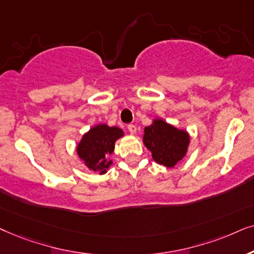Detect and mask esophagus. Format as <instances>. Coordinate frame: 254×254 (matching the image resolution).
Here are the masks:
<instances>
[{
    "label": "esophagus",
    "mask_w": 254,
    "mask_h": 254,
    "mask_svg": "<svg viewBox=\"0 0 254 254\" xmlns=\"http://www.w3.org/2000/svg\"><path fill=\"white\" fill-rule=\"evenodd\" d=\"M127 130H129V132L131 133V134H134L137 132V127H134V125H132V124H130L129 127H127Z\"/></svg>",
    "instance_id": "34e87169"
}]
</instances>
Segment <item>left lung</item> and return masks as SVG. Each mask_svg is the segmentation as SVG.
<instances>
[{"label":"left lung","mask_w":254,"mask_h":254,"mask_svg":"<svg viewBox=\"0 0 254 254\" xmlns=\"http://www.w3.org/2000/svg\"><path fill=\"white\" fill-rule=\"evenodd\" d=\"M143 143L157 164L173 168L187 154L190 136L188 131L178 129L162 118H154L144 127Z\"/></svg>","instance_id":"1"}]
</instances>
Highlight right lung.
Masks as SVG:
<instances>
[{
    "label": "right lung",
    "instance_id": "1",
    "mask_svg": "<svg viewBox=\"0 0 254 254\" xmlns=\"http://www.w3.org/2000/svg\"><path fill=\"white\" fill-rule=\"evenodd\" d=\"M124 136V131L117 127L97 124L83 133L76 145V153L89 171L106 174L113 160L110 155L115 150V143Z\"/></svg>",
    "mask_w": 254,
    "mask_h": 254
}]
</instances>
